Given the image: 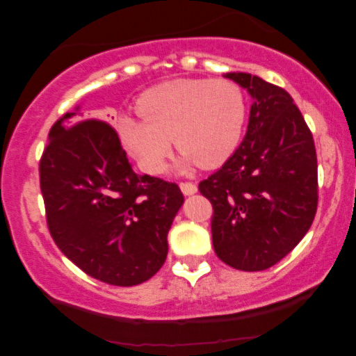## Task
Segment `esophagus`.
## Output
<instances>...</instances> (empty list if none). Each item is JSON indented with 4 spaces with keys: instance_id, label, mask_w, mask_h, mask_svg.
<instances>
[{
    "instance_id": "obj_1",
    "label": "esophagus",
    "mask_w": 356,
    "mask_h": 356,
    "mask_svg": "<svg viewBox=\"0 0 356 356\" xmlns=\"http://www.w3.org/2000/svg\"><path fill=\"white\" fill-rule=\"evenodd\" d=\"M181 191L184 192V195H192L197 192V186L192 182H181Z\"/></svg>"
}]
</instances>
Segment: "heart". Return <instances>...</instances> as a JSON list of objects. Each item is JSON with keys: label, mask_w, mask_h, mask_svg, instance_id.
I'll use <instances>...</instances> for the list:
<instances>
[{"label": "heart", "mask_w": 356, "mask_h": 356, "mask_svg": "<svg viewBox=\"0 0 356 356\" xmlns=\"http://www.w3.org/2000/svg\"><path fill=\"white\" fill-rule=\"evenodd\" d=\"M144 120L124 117V145L149 174L165 169L172 140L184 154L182 169L222 165L243 138L248 104L243 88L227 79H179L147 90L137 102Z\"/></svg>", "instance_id": "b5f03b06"}]
</instances>
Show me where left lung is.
Returning a JSON list of instances; mask_svg holds the SVG:
<instances>
[{
  "label": "left lung",
  "instance_id": "1",
  "mask_svg": "<svg viewBox=\"0 0 356 356\" xmlns=\"http://www.w3.org/2000/svg\"><path fill=\"white\" fill-rule=\"evenodd\" d=\"M252 97L248 132L218 172L199 182L212 204L214 251L227 266L263 271L293 251L318 207L312 130L291 95L249 73H226Z\"/></svg>",
  "mask_w": 356,
  "mask_h": 356
}]
</instances>
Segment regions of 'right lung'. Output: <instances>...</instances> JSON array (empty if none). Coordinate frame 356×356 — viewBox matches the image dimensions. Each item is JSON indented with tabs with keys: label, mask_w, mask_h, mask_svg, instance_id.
<instances>
[{
	"label": "right lung",
	"mask_w": 356,
	"mask_h": 356,
	"mask_svg": "<svg viewBox=\"0 0 356 356\" xmlns=\"http://www.w3.org/2000/svg\"><path fill=\"white\" fill-rule=\"evenodd\" d=\"M40 159L47 224L73 264L113 286L150 280L184 195L175 182L137 175L108 122L68 112Z\"/></svg>",
	"instance_id": "obj_1"
}]
</instances>
